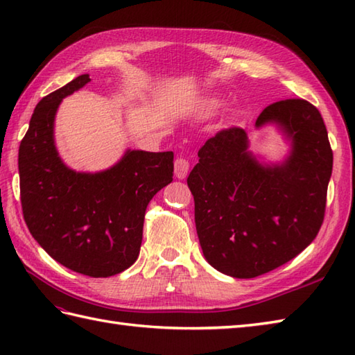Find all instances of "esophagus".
<instances>
[{
    "instance_id": "34e87169",
    "label": "esophagus",
    "mask_w": 355,
    "mask_h": 355,
    "mask_svg": "<svg viewBox=\"0 0 355 355\" xmlns=\"http://www.w3.org/2000/svg\"><path fill=\"white\" fill-rule=\"evenodd\" d=\"M187 172H189V162L186 160L183 157H178L175 162H173V173L178 180L186 178Z\"/></svg>"
}]
</instances>
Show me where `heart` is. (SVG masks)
Returning <instances> with one entry per match:
<instances>
[{
    "label": "heart",
    "mask_w": 355,
    "mask_h": 355,
    "mask_svg": "<svg viewBox=\"0 0 355 355\" xmlns=\"http://www.w3.org/2000/svg\"><path fill=\"white\" fill-rule=\"evenodd\" d=\"M220 105H221V102L218 99H206L205 102H202L201 107H202V111L209 114V112H214L218 107H220Z\"/></svg>",
    "instance_id": "1"
}]
</instances>
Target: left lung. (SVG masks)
Masks as SVG:
<instances>
[{"instance_id":"8db88e82","label":"left lung","mask_w":355,"mask_h":355,"mask_svg":"<svg viewBox=\"0 0 355 355\" xmlns=\"http://www.w3.org/2000/svg\"><path fill=\"white\" fill-rule=\"evenodd\" d=\"M276 123L291 141L281 164H262L243 128L215 134L187 177L202 254L221 273L250 279L284 266L318 236L333 150L319 110L304 99L268 105L256 128Z\"/></svg>"}]
</instances>
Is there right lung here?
<instances>
[{
  "mask_svg": "<svg viewBox=\"0 0 355 355\" xmlns=\"http://www.w3.org/2000/svg\"><path fill=\"white\" fill-rule=\"evenodd\" d=\"M88 74L42 97L18 154L21 206L27 227L53 259L76 273L108 277L131 267L140 252L145 212L173 177V153L128 149L112 168L76 172L55 146V116Z\"/></svg>",
  "mask_w": 355,
  "mask_h": 355,
  "instance_id": "1",
  "label": "right lung"
}]
</instances>
